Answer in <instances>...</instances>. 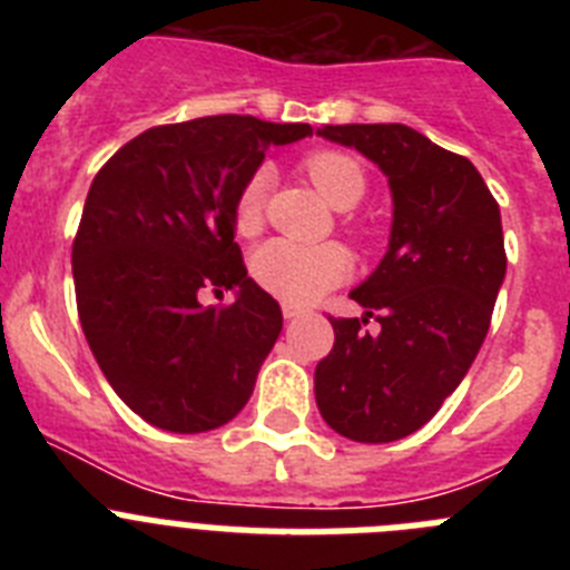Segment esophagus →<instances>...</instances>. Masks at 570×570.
<instances>
[{
    "instance_id": "esophagus-1",
    "label": "esophagus",
    "mask_w": 570,
    "mask_h": 570,
    "mask_svg": "<svg viewBox=\"0 0 570 570\" xmlns=\"http://www.w3.org/2000/svg\"><path fill=\"white\" fill-rule=\"evenodd\" d=\"M305 314V311L299 308V305H291V302H285V305H282V316H285V320H296V316H302Z\"/></svg>"
}]
</instances>
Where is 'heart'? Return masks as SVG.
Listing matches in <instances>:
<instances>
[{
	"instance_id": "b5f03b06",
	"label": "heart",
	"mask_w": 570,
	"mask_h": 570,
	"mask_svg": "<svg viewBox=\"0 0 570 570\" xmlns=\"http://www.w3.org/2000/svg\"><path fill=\"white\" fill-rule=\"evenodd\" d=\"M320 196L336 210H351L365 196V174L354 156L342 150H314L302 163ZM268 170H256L242 185L234 203V228L250 236L262 228L265 194H268ZM354 262L345 248L325 245H302L294 239H271L250 256V276L259 288L291 305H308L342 285L351 276Z\"/></svg>"
}]
</instances>
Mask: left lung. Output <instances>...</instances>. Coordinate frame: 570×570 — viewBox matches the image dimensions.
Masks as SVG:
<instances>
[{
    "instance_id": "obj_1",
    "label": "left lung",
    "mask_w": 570,
    "mask_h": 570,
    "mask_svg": "<svg viewBox=\"0 0 570 570\" xmlns=\"http://www.w3.org/2000/svg\"><path fill=\"white\" fill-rule=\"evenodd\" d=\"M387 176L394 219L376 271L351 291L362 320H334L316 365L322 420L354 442L414 434L454 394L480 354L505 279L500 205L465 156L407 125H325ZM374 315L376 335L361 325Z\"/></svg>"
}]
</instances>
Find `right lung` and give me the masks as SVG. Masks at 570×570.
I'll use <instances>...</instances> for the list:
<instances>
[{
  "instance_id": "1",
  "label": "right lung",
  "mask_w": 570,
  "mask_h": 570,
  "mask_svg": "<svg viewBox=\"0 0 570 570\" xmlns=\"http://www.w3.org/2000/svg\"><path fill=\"white\" fill-rule=\"evenodd\" d=\"M311 134L236 114L159 125L90 185L73 239L79 322L116 396L150 425L214 431L254 394L282 311L242 265L234 203L271 145ZM203 287L237 299L203 309Z\"/></svg>"
}]
</instances>
